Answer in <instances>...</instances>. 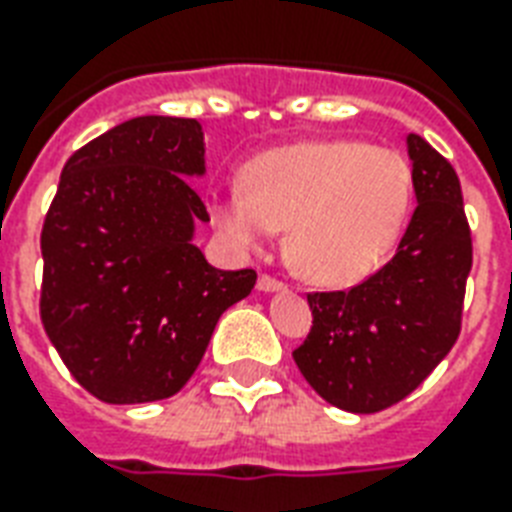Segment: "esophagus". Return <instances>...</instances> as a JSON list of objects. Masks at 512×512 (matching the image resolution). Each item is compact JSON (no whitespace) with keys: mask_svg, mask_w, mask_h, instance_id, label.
<instances>
[{"mask_svg":"<svg viewBox=\"0 0 512 512\" xmlns=\"http://www.w3.org/2000/svg\"><path fill=\"white\" fill-rule=\"evenodd\" d=\"M257 289H260V292H279V289H284V281H279L276 276H271V273H263V276L257 279Z\"/></svg>","mask_w":512,"mask_h":512,"instance_id":"34e87169","label":"esophagus"}]
</instances>
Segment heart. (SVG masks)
<instances>
[{"mask_svg": "<svg viewBox=\"0 0 512 512\" xmlns=\"http://www.w3.org/2000/svg\"><path fill=\"white\" fill-rule=\"evenodd\" d=\"M409 201L412 170L393 148L305 140L252 159L244 188L212 199V217L241 247L289 228L287 257L303 279L350 287L388 257Z\"/></svg>", "mask_w": 512, "mask_h": 512, "instance_id": "b5f03b06", "label": "heart"}]
</instances>
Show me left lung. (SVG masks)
<instances>
[{
    "mask_svg": "<svg viewBox=\"0 0 512 512\" xmlns=\"http://www.w3.org/2000/svg\"><path fill=\"white\" fill-rule=\"evenodd\" d=\"M406 146L417 207L396 255L356 287L308 292L313 327L292 350L308 385L345 412L404 401L462 329L473 239L460 177L420 135Z\"/></svg>",
    "mask_w": 512,
    "mask_h": 512,
    "instance_id": "8db88e82",
    "label": "left lung"
}]
</instances>
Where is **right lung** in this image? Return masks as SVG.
Segmentation results:
<instances>
[{"label": "right lung", "instance_id": "add662e5", "mask_svg": "<svg viewBox=\"0 0 512 512\" xmlns=\"http://www.w3.org/2000/svg\"><path fill=\"white\" fill-rule=\"evenodd\" d=\"M204 172L196 119L138 116L71 154L42 225L44 332L106 404L175 396L225 308L257 273L217 271L193 247L209 220L188 177Z\"/></svg>", "mask_w": 512, "mask_h": 512}]
</instances>
